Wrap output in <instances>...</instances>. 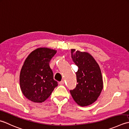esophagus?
Returning a JSON list of instances; mask_svg holds the SVG:
<instances>
[{
  "mask_svg": "<svg viewBox=\"0 0 129 129\" xmlns=\"http://www.w3.org/2000/svg\"><path fill=\"white\" fill-rule=\"evenodd\" d=\"M64 81L63 80H62V81H61V82H59V85H64Z\"/></svg>",
  "mask_w": 129,
  "mask_h": 129,
  "instance_id": "34e87169",
  "label": "esophagus"
}]
</instances>
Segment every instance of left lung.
<instances>
[{
    "mask_svg": "<svg viewBox=\"0 0 129 129\" xmlns=\"http://www.w3.org/2000/svg\"><path fill=\"white\" fill-rule=\"evenodd\" d=\"M71 51L73 61L78 68L76 73L78 83L70 93L78 105L88 106L97 100L103 88L101 69L90 53L75 49Z\"/></svg>",
    "mask_w": 129,
    "mask_h": 129,
    "instance_id": "left-lung-1",
    "label": "left lung"
}]
</instances>
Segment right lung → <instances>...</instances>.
<instances>
[{
    "mask_svg": "<svg viewBox=\"0 0 129 129\" xmlns=\"http://www.w3.org/2000/svg\"><path fill=\"white\" fill-rule=\"evenodd\" d=\"M57 53L55 49L41 47L28 55L21 68L19 83L23 94L34 102L48 99L58 83L53 79L49 62Z\"/></svg>",
    "mask_w": 129,
    "mask_h": 129,
    "instance_id": "add662e5",
    "label": "right lung"
}]
</instances>
